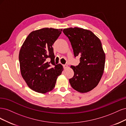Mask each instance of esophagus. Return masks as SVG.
I'll return each instance as SVG.
<instances>
[{
	"mask_svg": "<svg viewBox=\"0 0 126 126\" xmlns=\"http://www.w3.org/2000/svg\"><path fill=\"white\" fill-rule=\"evenodd\" d=\"M63 67L64 69H66V68L68 67V65H67V64H63Z\"/></svg>",
	"mask_w": 126,
	"mask_h": 126,
	"instance_id": "esophagus-1",
	"label": "esophagus"
}]
</instances>
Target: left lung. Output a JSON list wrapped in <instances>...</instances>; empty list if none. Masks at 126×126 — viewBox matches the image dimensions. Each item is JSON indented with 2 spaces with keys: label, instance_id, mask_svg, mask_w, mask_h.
<instances>
[{
  "label": "left lung",
  "instance_id": "left-lung-1",
  "mask_svg": "<svg viewBox=\"0 0 126 126\" xmlns=\"http://www.w3.org/2000/svg\"><path fill=\"white\" fill-rule=\"evenodd\" d=\"M63 32L69 39L75 57H80L78 66H71L74 71L69 81L72 88L81 93L93 90L104 73L105 54L100 39L90 30L75 27Z\"/></svg>",
  "mask_w": 126,
  "mask_h": 126
}]
</instances>
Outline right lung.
I'll return each instance as SVG.
<instances>
[{
	"label": "right lung",
	"mask_w": 126,
	"mask_h": 126,
	"mask_svg": "<svg viewBox=\"0 0 126 126\" xmlns=\"http://www.w3.org/2000/svg\"><path fill=\"white\" fill-rule=\"evenodd\" d=\"M62 29L45 28L32 32L21 47L19 55L21 74L28 86L36 92L45 94L52 90L63 70L62 64L55 63L52 48Z\"/></svg>",
	"instance_id": "1"
}]
</instances>
